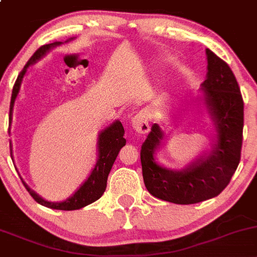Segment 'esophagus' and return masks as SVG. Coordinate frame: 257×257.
Returning a JSON list of instances; mask_svg holds the SVG:
<instances>
[{"instance_id": "1", "label": "esophagus", "mask_w": 257, "mask_h": 257, "mask_svg": "<svg viewBox=\"0 0 257 257\" xmlns=\"http://www.w3.org/2000/svg\"><path fill=\"white\" fill-rule=\"evenodd\" d=\"M133 129L139 134L149 133V113L147 110H140L133 119Z\"/></svg>"}]
</instances>
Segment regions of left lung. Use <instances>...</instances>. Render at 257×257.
<instances>
[{
    "label": "left lung",
    "mask_w": 257,
    "mask_h": 257,
    "mask_svg": "<svg viewBox=\"0 0 257 257\" xmlns=\"http://www.w3.org/2000/svg\"><path fill=\"white\" fill-rule=\"evenodd\" d=\"M208 72L202 83L203 99L214 121L210 149L182 170H169L155 161L164 140L158 124L140 150L143 178L154 197L176 204H193L218 196L230 182L240 163L244 128V101L229 65L206 49Z\"/></svg>",
    "instance_id": "obj_1"
}]
</instances>
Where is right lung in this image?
Listing matches in <instances>:
<instances>
[{"mask_svg":"<svg viewBox=\"0 0 257 257\" xmlns=\"http://www.w3.org/2000/svg\"><path fill=\"white\" fill-rule=\"evenodd\" d=\"M75 39V38H70L66 42H70V40ZM63 43L61 42H55L51 43V44H45L43 47H40L36 53L33 54L31 59L28 60V63L26 64V66L23 67V70L21 71V74L18 75L17 80H16L15 86H13L12 91V97H11V104H10V119L12 121V112L13 107H15L16 98H17L18 93H20L22 81H23L24 75L27 74V70L31 65L36 64L38 60L43 58L45 54L48 53L53 48L58 47V45H61ZM10 121V124H11ZM124 136V128L121 125L119 120L113 121L110 125H108L107 128H104L101 133L98 134V142H97V149H98V159H97V163L94 165L92 172L88 176L87 180L80 186L79 190L76 191L71 197L66 198L63 202H49L45 201L44 198L39 196V194L34 192L33 190L28 187L26 182L22 180L24 187L27 188L29 194L36 199L42 206L51 208V209H59V210H75L80 209V208H83L88 204L93 203L94 201H97L98 198H101L102 194L104 193L107 187V178L108 175H109L110 169H112L113 164H114L115 159H117L118 153L121 148L125 145V139L123 138ZM11 147V158L13 159L12 155V145Z\"/></svg>","mask_w":257,"mask_h":257,"instance_id":"obj_1","label":"right lung"}]
</instances>
